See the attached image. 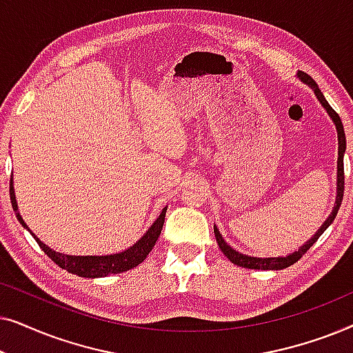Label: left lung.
Segmentation results:
<instances>
[{
    "label": "left lung",
    "mask_w": 353,
    "mask_h": 353,
    "mask_svg": "<svg viewBox=\"0 0 353 353\" xmlns=\"http://www.w3.org/2000/svg\"><path fill=\"white\" fill-rule=\"evenodd\" d=\"M297 77L303 81V83H307L313 91H315L318 101H320L323 108L326 109V112L330 114V117L332 119V122H334L336 130H337V139H339V159H337V196H336L334 209H332L331 215L327 216L325 223L321 225V228L316 231L315 236H313L312 239H308L307 243L303 244L301 249L296 250V252L286 255V257L262 259V257H250V255L241 254V252H238V250H234L233 248H230V245L225 243V239L221 238L220 231L216 230V226H214V233H215L216 243H219V248L221 249V252L226 255V259H230L234 265H238V267H244V268H250V270H283V268L291 267V265L296 263L297 260L301 259L302 255L305 254L307 250L310 249L313 244L316 243V239L320 238L323 233H325L327 226H330L332 221H334L337 212H339V207H341V202H342V196H344V152H345L344 125H342V122H341L339 114H337L336 110L331 108L330 103H327V101L325 99V96H323L321 90L318 88V85L315 83V80H313L308 74H305V72H299Z\"/></svg>",
    "instance_id": "8db88e82"
}]
</instances>
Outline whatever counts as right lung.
I'll use <instances>...</instances> for the list:
<instances>
[{"label":"right lung","mask_w":353,"mask_h":353,"mask_svg":"<svg viewBox=\"0 0 353 353\" xmlns=\"http://www.w3.org/2000/svg\"><path fill=\"white\" fill-rule=\"evenodd\" d=\"M9 194H11L12 209L16 210L17 220L21 221L23 228L30 231L26 221L22 220L21 214L17 212V201H16V192H14V186H12V178H11V188H9ZM165 212H167V207H163L161 215H159V219L154 221L152 226L146 231V233H144V236H141V239H138L137 244L130 245L127 250H123V252H119V254L67 255L62 252H56V250L48 248V245L45 243H41V241L38 239L32 231L30 233L33 238H35L38 245L41 248L43 252H45L56 265H59L62 270H65V272L77 274V276H81V278H104V276H109V274L123 273L127 272V270L138 267V265L148 257L154 245H156V241L159 239V236H161L163 221H165Z\"/></svg>","instance_id":"add662e5"}]
</instances>
